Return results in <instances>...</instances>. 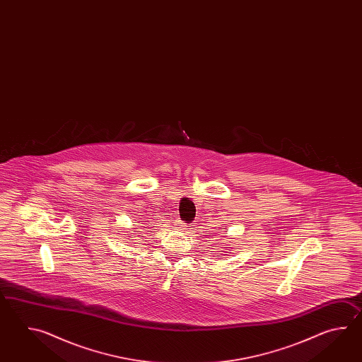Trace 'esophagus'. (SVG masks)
<instances>
[{"label":"esophagus","mask_w":362,"mask_h":362,"mask_svg":"<svg viewBox=\"0 0 362 362\" xmlns=\"http://www.w3.org/2000/svg\"><path fill=\"white\" fill-rule=\"evenodd\" d=\"M185 226H186V225H185V223H182L181 220H178V221H176V223H175V229H176V230H182V229H185Z\"/></svg>","instance_id":"obj_1"}]
</instances>
